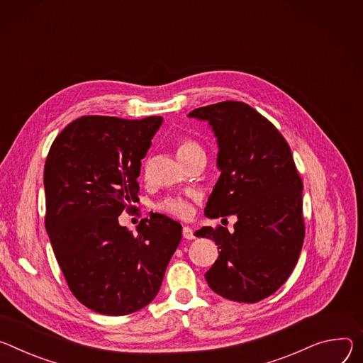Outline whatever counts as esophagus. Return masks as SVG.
<instances>
[{
  "label": "esophagus",
  "mask_w": 363,
  "mask_h": 363,
  "mask_svg": "<svg viewBox=\"0 0 363 363\" xmlns=\"http://www.w3.org/2000/svg\"><path fill=\"white\" fill-rule=\"evenodd\" d=\"M183 238H184V239H194V232H193V229L189 228V226H184V228H183Z\"/></svg>",
  "instance_id": "esophagus-1"
}]
</instances>
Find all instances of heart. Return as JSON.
I'll use <instances>...</instances> for the list:
<instances>
[{
  "instance_id": "1",
  "label": "heart",
  "mask_w": 363,
  "mask_h": 363,
  "mask_svg": "<svg viewBox=\"0 0 363 363\" xmlns=\"http://www.w3.org/2000/svg\"><path fill=\"white\" fill-rule=\"evenodd\" d=\"M199 152H203V148L200 147L194 140L191 138H183L177 143L176 147V154L179 157V160L199 154ZM160 209L164 211L167 213L176 215L179 218H187L191 212V205L187 202L186 199L182 197H169L166 199L164 202H161Z\"/></svg>"
}]
</instances>
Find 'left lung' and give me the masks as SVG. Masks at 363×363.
<instances>
[{
    "label": "left lung",
    "mask_w": 363,
    "mask_h": 363,
    "mask_svg": "<svg viewBox=\"0 0 363 363\" xmlns=\"http://www.w3.org/2000/svg\"><path fill=\"white\" fill-rule=\"evenodd\" d=\"M187 116L208 121L219 147L220 176L205 215L238 218L232 233L223 226L194 232L213 239L219 250L205 278L228 300L257 303L286 283L303 247V183L291 150L269 121L244 102L225 101Z\"/></svg>",
    "instance_id": "1"
}]
</instances>
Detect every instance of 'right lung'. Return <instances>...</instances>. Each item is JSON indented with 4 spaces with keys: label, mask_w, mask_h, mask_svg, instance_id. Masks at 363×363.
I'll return each instance as SVG.
<instances>
[{
    "label": "right lung",
    "mask_w": 363,
    "mask_h": 363,
    "mask_svg": "<svg viewBox=\"0 0 363 363\" xmlns=\"http://www.w3.org/2000/svg\"><path fill=\"white\" fill-rule=\"evenodd\" d=\"M161 116L74 119L45 164L46 230L73 296L105 315H125L157 296L182 225L166 215L141 219L137 235L118 216L138 200L141 160Z\"/></svg>",
    "instance_id": "1"
}]
</instances>
